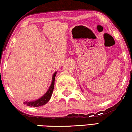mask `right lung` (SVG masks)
<instances>
[{"mask_svg": "<svg viewBox=\"0 0 132 132\" xmlns=\"http://www.w3.org/2000/svg\"><path fill=\"white\" fill-rule=\"evenodd\" d=\"M57 72H55L53 74L52 77V81H51V84L50 87H49L48 90H47L46 93L44 94L43 96L41 97L40 99L36 100L35 101H30V102H28V101H25L24 104H26L27 106H30V107H40V106L46 104L48 101L50 99L51 95H52L54 87V79H55V76L56 75Z\"/></svg>", "mask_w": 132, "mask_h": 132, "instance_id": "obj_1", "label": "right lung"}]
</instances>
